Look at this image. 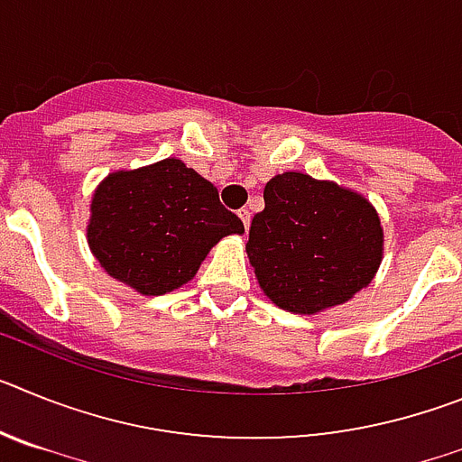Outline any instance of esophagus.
<instances>
[{"instance_id":"1","label":"esophagus","mask_w":462,"mask_h":462,"mask_svg":"<svg viewBox=\"0 0 462 462\" xmlns=\"http://www.w3.org/2000/svg\"><path fill=\"white\" fill-rule=\"evenodd\" d=\"M238 217L243 219V224H245V231H247V228H250V219H252V212L247 210V208H243V210H238Z\"/></svg>"}]
</instances>
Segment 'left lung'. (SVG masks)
<instances>
[{
    "instance_id": "obj_1",
    "label": "left lung",
    "mask_w": 462,
    "mask_h": 462,
    "mask_svg": "<svg viewBox=\"0 0 462 462\" xmlns=\"http://www.w3.org/2000/svg\"><path fill=\"white\" fill-rule=\"evenodd\" d=\"M263 201L245 250L261 291L277 308L324 312L352 300L374 280L383 228L365 196L287 171L266 182Z\"/></svg>"
}]
</instances>
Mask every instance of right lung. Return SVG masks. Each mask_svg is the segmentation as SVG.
<instances>
[{
	"label": "right lung",
	"instance_id": "obj_1",
	"mask_svg": "<svg viewBox=\"0 0 462 462\" xmlns=\"http://www.w3.org/2000/svg\"><path fill=\"white\" fill-rule=\"evenodd\" d=\"M231 234L245 226L219 203L217 187L175 157L108 173L89 203V250L113 280L143 296L194 280L208 252Z\"/></svg>",
	"mask_w": 462,
	"mask_h": 462
}]
</instances>
